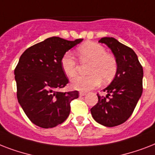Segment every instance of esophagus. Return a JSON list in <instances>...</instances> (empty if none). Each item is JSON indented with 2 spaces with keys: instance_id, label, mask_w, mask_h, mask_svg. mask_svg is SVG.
I'll use <instances>...</instances> for the list:
<instances>
[{
  "instance_id": "34e87169",
  "label": "esophagus",
  "mask_w": 155,
  "mask_h": 155,
  "mask_svg": "<svg viewBox=\"0 0 155 155\" xmlns=\"http://www.w3.org/2000/svg\"><path fill=\"white\" fill-rule=\"evenodd\" d=\"M86 94H87V93H86V92H80V97H84V96H85Z\"/></svg>"
}]
</instances>
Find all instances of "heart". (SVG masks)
I'll list each match as a JSON object with an SVG mask.
<instances>
[{
	"mask_svg": "<svg viewBox=\"0 0 155 155\" xmlns=\"http://www.w3.org/2000/svg\"><path fill=\"white\" fill-rule=\"evenodd\" d=\"M77 52L82 63H90L87 68L89 75L73 78L71 82L73 88L88 91L98 87L101 80L107 84L115 77L118 69L117 58L107 53L103 46L97 42H87L78 47ZM60 63L67 76L71 78L76 75L78 63L71 52H66L62 56Z\"/></svg>",
	"mask_w": 155,
	"mask_h": 155,
	"instance_id": "1",
	"label": "heart"
}]
</instances>
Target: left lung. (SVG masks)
<instances>
[{"label": "left lung", "mask_w": 155, "mask_h": 155, "mask_svg": "<svg viewBox=\"0 0 155 155\" xmlns=\"http://www.w3.org/2000/svg\"><path fill=\"white\" fill-rule=\"evenodd\" d=\"M113 51L118 64L117 72L104 92L106 97L98 96V102L91 108L94 120L107 127L123 124L130 118L142 93L143 68L137 54L130 47L113 38H102Z\"/></svg>", "instance_id": "1"}]
</instances>
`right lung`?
Segmentation results:
<instances>
[{
	"label": "right lung",
	"instance_id": "right-lung-1",
	"mask_svg": "<svg viewBox=\"0 0 155 155\" xmlns=\"http://www.w3.org/2000/svg\"><path fill=\"white\" fill-rule=\"evenodd\" d=\"M51 37L26 49L14 70L17 97L25 115L39 127L57 126L68 118L70 103L79 97L78 91L59 92L68 84L61 67V58L82 42Z\"/></svg>",
	"mask_w": 155,
	"mask_h": 155
}]
</instances>
